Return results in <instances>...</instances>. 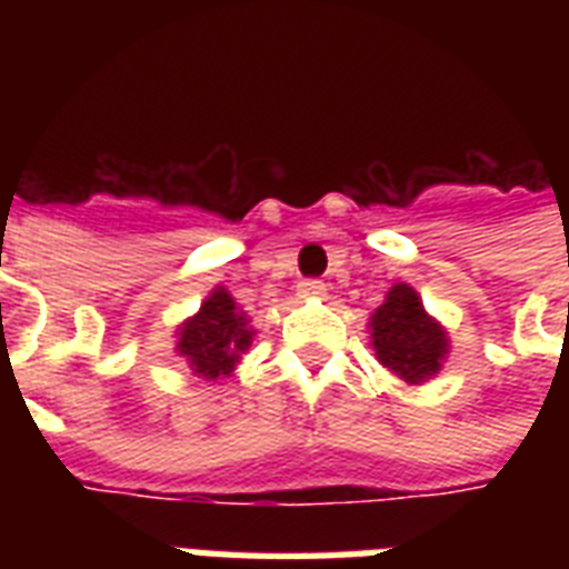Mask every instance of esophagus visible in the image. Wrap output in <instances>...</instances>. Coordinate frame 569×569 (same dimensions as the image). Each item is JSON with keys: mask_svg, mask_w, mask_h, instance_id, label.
<instances>
[{"mask_svg": "<svg viewBox=\"0 0 569 569\" xmlns=\"http://www.w3.org/2000/svg\"><path fill=\"white\" fill-rule=\"evenodd\" d=\"M325 292H328V289H325L321 280H301V283H298V295H301V298H321Z\"/></svg>", "mask_w": 569, "mask_h": 569, "instance_id": "1", "label": "esophagus"}]
</instances>
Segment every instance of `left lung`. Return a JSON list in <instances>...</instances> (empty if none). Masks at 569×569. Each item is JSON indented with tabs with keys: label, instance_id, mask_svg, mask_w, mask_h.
<instances>
[{
	"label": "left lung",
	"instance_id": "8db88e82",
	"mask_svg": "<svg viewBox=\"0 0 569 569\" xmlns=\"http://www.w3.org/2000/svg\"><path fill=\"white\" fill-rule=\"evenodd\" d=\"M369 339L378 363L407 387H422L425 380L437 378L451 351L449 330L425 310L410 283L392 286L369 316Z\"/></svg>",
	"mask_w": 569,
	"mask_h": 569
}]
</instances>
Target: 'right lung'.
I'll list each match as a JSON object with an SVG mask.
<instances>
[{
  "instance_id": "add662e5",
  "label": "right lung",
  "mask_w": 569,
  "mask_h": 569,
  "mask_svg": "<svg viewBox=\"0 0 569 569\" xmlns=\"http://www.w3.org/2000/svg\"><path fill=\"white\" fill-rule=\"evenodd\" d=\"M257 330L223 286L206 295L200 310L177 325L173 351L186 360L194 378L223 380L236 372L241 355L253 346Z\"/></svg>"
}]
</instances>
